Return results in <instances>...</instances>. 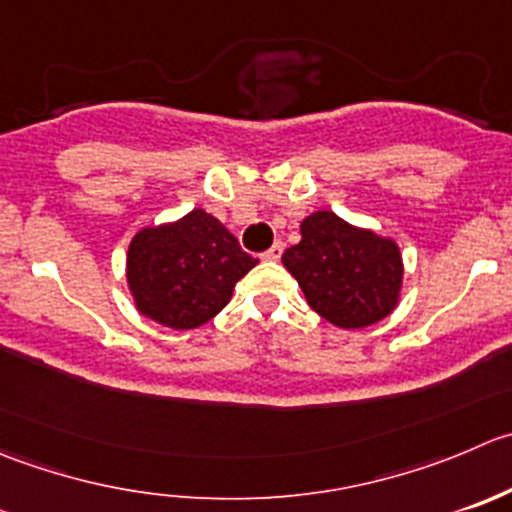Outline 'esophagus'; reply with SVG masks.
Wrapping results in <instances>:
<instances>
[{"mask_svg": "<svg viewBox=\"0 0 512 512\" xmlns=\"http://www.w3.org/2000/svg\"><path fill=\"white\" fill-rule=\"evenodd\" d=\"M282 252H285V245H282V242H275V245H272L270 250L262 252V260L277 262V260H280V257H282Z\"/></svg>", "mask_w": 512, "mask_h": 512, "instance_id": "esophagus-1", "label": "esophagus"}]
</instances>
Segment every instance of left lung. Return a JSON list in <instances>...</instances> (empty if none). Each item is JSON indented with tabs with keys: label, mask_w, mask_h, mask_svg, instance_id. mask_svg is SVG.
Instances as JSON below:
<instances>
[{
	"label": "left lung",
	"mask_w": 512,
	"mask_h": 512,
	"mask_svg": "<svg viewBox=\"0 0 512 512\" xmlns=\"http://www.w3.org/2000/svg\"><path fill=\"white\" fill-rule=\"evenodd\" d=\"M300 235L282 265L317 315L342 330H357L398 307L405 267L393 237L350 225L330 210L307 215Z\"/></svg>",
	"instance_id": "1"
}]
</instances>
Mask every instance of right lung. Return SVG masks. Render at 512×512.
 <instances>
[{
    "mask_svg": "<svg viewBox=\"0 0 512 512\" xmlns=\"http://www.w3.org/2000/svg\"><path fill=\"white\" fill-rule=\"evenodd\" d=\"M255 265L217 217L192 210L132 237L127 287L137 312L172 330H195L230 302L237 282Z\"/></svg>",
    "mask_w": 512,
    "mask_h": 512,
    "instance_id": "obj_1",
    "label": "right lung"
}]
</instances>
